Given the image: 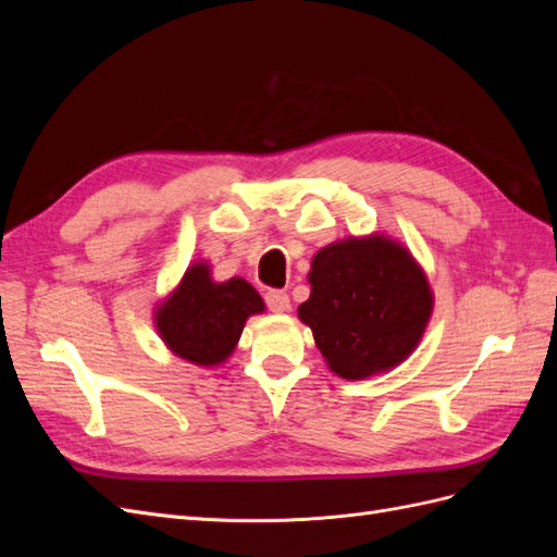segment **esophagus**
<instances>
[{
    "mask_svg": "<svg viewBox=\"0 0 557 557\" xmlns=\"http://www.w3.org/2000/svg\"><path fill=\"white\" fill-rule=\"evenodd\" d=\"M264 301H267L269 311H274V313H285L290 309V297L281 290H267Z\"/></svg>",
    "mask_w": 557,
    "mask_h": 557,
    "instance_id": "obj_1",
    "label": "esophagus"
}]
</instances>
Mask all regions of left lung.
I'll use <instances>...</instances> for the list:
<instances>
[{
	"label": "left lung",
	"instance_id": "left-lung-1",
	"mask_svg": "<svg viewBox=\"0 0 557 557\" xmlns=\"http://www.w3.org/2000/svg\"><path fill=\"white\" fill-rule=\"evenodd\" d=\"M311 295L297 315L339 379L391 372L423 339L434 295L411 250L387 234L346 237L311 260Z\"/></svg>",
	"mask_w": 557,
	"mask_h": 557
}]
</instances>
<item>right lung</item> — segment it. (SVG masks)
Listing matches in <instances>:
<instances>
[{"label": "right lung", "mask_w": 557, "mask_h": 557, "mask_svg": "<svg viewBox=\"0 0 557 557\" xmlns=\"http://www.w3.org/2000/svg\"><path fill=\"white\" fill-rule=\"evenodd\" d=\"M264 313V301L239 276L213 281L205 260L185 269L176 288L160 299L153 323L176 358L197 367H218L237 348L246 320Z\"/></svg>", "instance_id": "add662e5"}]
</instances>
